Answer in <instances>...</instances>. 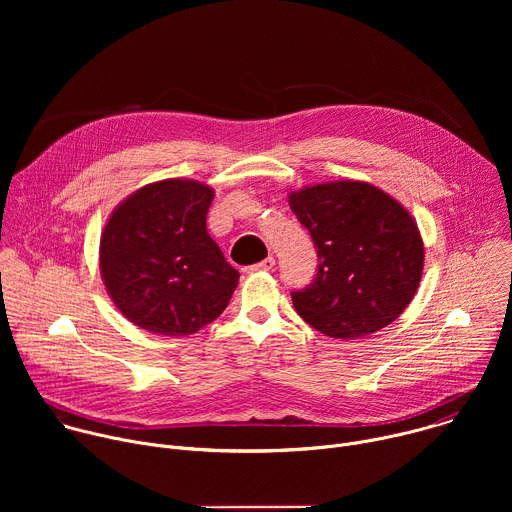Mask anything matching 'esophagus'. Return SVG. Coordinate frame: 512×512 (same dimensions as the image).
<instances>
[{"mask_svg":"<svg viewBox=\"0 0 512 512\" xmlns=\"http://www.w3.org/2000/svg\"><path fill=\"white\" fill-rule=\"evenodd\" d=\"M273 265H275V259L269 255L267 259H263V261H259V263L247 267V271H271Z\"/></svg>","mask_w":512,"mask_h":512,"instance_id":"esophagus-1","label":"esophagus"}]
</instances>
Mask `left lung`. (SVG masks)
<instances>
[{"mask_svg": "<svg viewBox=\"0 0 512 512\" xmlns=\"http://www.w3.org/2000/svg\"><path fill=\"white\" fill-rule=\"evenodd\" d=\"M320 259L314 281L291 291L296 312L330 338L356 340L391 322L413 300L423 239L409 210L385 190L340 180L289 192Z\"/></svg>", "mask_w": 512, "mask_h": 512, "instance_id": "left-lung-1", "label": "left lung"}]
</instances>
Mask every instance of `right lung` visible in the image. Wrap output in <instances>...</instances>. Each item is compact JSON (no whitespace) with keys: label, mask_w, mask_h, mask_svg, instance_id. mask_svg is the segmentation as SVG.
Segmentation results:
<instances>
[{"label":"right lung","mask_w":512,"mask_h":512,"mask_svg":"<svg viewBox=\"0 0 512 512\" xmlns=\"http://www.w3.org/2000/svg\"><path fill=\"white\" fill-rule=\"evenodd\" d=\"M214 190L168 178L129 194L101 233L99 267L117 310L141 330L188 336L229 306L239 271L206 231Z\"/></svg>","instance_id":"right-lung-1"}]
</instances>
